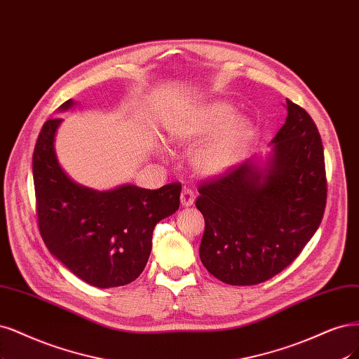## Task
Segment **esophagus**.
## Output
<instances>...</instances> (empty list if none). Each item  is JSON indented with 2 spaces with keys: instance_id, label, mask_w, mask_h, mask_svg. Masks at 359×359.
<instances>
[{
  "instance_id": "esophagus-1",
  "label": "esophagus",
  "mask_w": 359,
  "mask_h": 359,
  "mask_svg": "<svg viewBox=\"0 0 359 359\" xmlns=\"http://www.w3.org/2000/svg\"><path fill=\"white\" fill-rule=\"evenodd\" d=\"M194 202V191L189 187H184L181 191V205L184 208H189L191 206Z\"/></svg>"
}]
</instances>
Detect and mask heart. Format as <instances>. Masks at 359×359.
<instances>
[{
	"label": "heart",
	"instance_id": "1",
	"mask_svg": "<svg viewBox=\"0 0 359 359\" xmlns=\"http://www.w3.org/2000/svg\"><path fill=\"white\" fill-rule=\"evenodd\" d=\"M236 108L229 102H211L194 111L180 129L185 144H197L219 130L217 137L197 150L193 163L205 175L224 172L238 162L251 137V123L246 118H233Z\"/></svg>",
	"mask_w": 359,
	"mask_h": 359
}]
</instances>
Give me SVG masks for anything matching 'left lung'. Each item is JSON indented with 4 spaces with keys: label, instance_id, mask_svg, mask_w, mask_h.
<instances>
[{
    "label": "left lung",
    "instance_id": "left-lung-1",
    "mask_svg": "<svg viewBox=\"0 0 359 359\" xmlns=\"http://www.w3.org/2000/svg\"><path fill=\"white\" fill-rule=\"evenodd\" d=\"M288 117L267 169L252 160L199 184L205 218L199 255L230 285H255L290 266L323 221L327 203L324 147L312 117L287 100Z\"/></svg>",
    "mask_w": 359,
    "mask_h": 359
}]
</instances>
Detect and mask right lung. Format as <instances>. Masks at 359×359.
<instances>
[{"instance_id":"1","label":"right lung","mask_w":359,"mask_h":359,"mask_svg":"<svg viewBox=\"0 0 359 359\" xmlns=\"http://www.w3.org/2000/svg\"><path fill=\"white\" fill-rule=\"evenodd\" d=\"M71 105L68 100L60 109ZM60 121L53 117L44 123L32 156L41 238L62 264L90 285H128L148 262L156 224L180 208L181 184L157 190L129 184L109 191L81 187L57 163L55 135Z\"/></svg>"}]
</instances>
